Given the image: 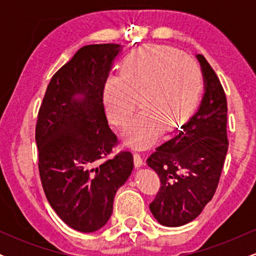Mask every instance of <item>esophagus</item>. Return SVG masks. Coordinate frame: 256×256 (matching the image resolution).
Wrapping results in <instances>:
<instances>
[{"mask_svg":"<svg viewBox=\"0 0 256 256\" xmlns=\"http://www.w3.org/2000/svg\"><path fill=\"white\" fill-rule=\"evenodd\" d=\"M134 166L136 167H140L144 165V158H142V155L140 152H134Z\"/></svg>","mask_w":256,"mask_h":256,"instance_id":"34e87169","label":"esophagus"}]
</instances>
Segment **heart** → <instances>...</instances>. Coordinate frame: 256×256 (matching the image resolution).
I'll list each match as a JSON object with an SVG mask.
<instances>
[{
    "instance_id": "b5f03b06",
    "label": "heart",
    "mask_w": 256,
    "mask_h": 256,
    "mask_svg": "<svg viewBox=\"0 0 256 256\" xmlns=\"http://www.w3.org/2000/svg\"><path fill=\"white\" fill-rule=\"evenodd\" d=\"M202 73L192 58L168 46H150L132 52L120 64V74H110L104 85L108 119L124 126L140 98L142 110L124 131L126 144L137 149L158 142L164 128H177L198 104Z\"/></svg>"
}]
</instances>
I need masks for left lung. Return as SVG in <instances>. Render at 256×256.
<instances>
[{
    "instance_id": "8db88e82",
    "label": "left lung",
    "mask_w": 256,
    "mask_h": 256,
    "mask_svg": "<svg viewBox=\"0 0 256 256\" xmlns=\"http://www.w3.org/2000/svg\"><path fill=\"white\" fill-rule=\"evenodd\" d=\"M196 58L204 80L201 104L177 134L146 158L161 183L149 208L161 225L170 228L192 222L212 200L228 148L224 89L204 55Z\"/></svg>"
}]
</instances>
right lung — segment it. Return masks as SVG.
Segmentation results:
<instances>
[{
    "mask_svg": "<svg viewBox=\"0 0 256 256\" xmlns=\"http://www.w3.org/2000/svg\"><path fill=\"white\" fill-rule=\"evenodd\" d=\"M120 44H90L52 76L36 124L38 170L46 200L70 228L98 231L113 213L116 190L130 177L134 156L120 152L108 126L104 85Z\"/></svg>",
    "mask_w": 256,
    "mask_h": 256,
    "instance_id": "right-lung-1",
    "label": "right lung"
}]
</instances>
